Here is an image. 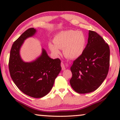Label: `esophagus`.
Listing matches in <instances>:
<instances>
[{"instance_id": "1", "label": "esophagus", "mask_w": 120, "mask_h": 120, "mask_svg": "<svg viewBox=\"0 0 120 120\" xmlns=\"http://www.w3.org/2000/svg\"><path fill=\"white\" fill-rule=\"evenodd\" d=\"M60 65H61V67H62V69L64 70L65 69V67H66L67 66H68V64H65L63 63V62H62L61 64H60Z\"/></svg>"}]
</instances>
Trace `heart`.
Segmentation results:
<instances>
[{
    "instance_id": "obj_1",
    "label": "heart",
    "mask_w": 120,
    "mask_h": 120,
    "mask_svg": "<svg viewBox=\"0 0 120 120\" xmlns=\"http://www.w3.org/2000/svg\"><path fill=\"white\" fill-rule=\"evenodd\" d=\"M54 44L50 42L49 48L55 54L60 53V49H63L64 55L70 59L80 57L84 51L86 45L85 34L78 30L62 31L54 38Z\"/></svg>"
}]
</instances>
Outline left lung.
<instances>
[{
	"label": "left lung",
	"mask_w": 120,
	"mask_h": 120,
	"mask_svg": "<svg viewBox=\"0 0 120 120\" xmlns=\"http://www.w3.org/2000/svg\"><path fill=\"white\" fill-rule=\"evenodd\" d=\"M109 64V45L98 33L89 30L88 43L84 51L73 62L70 68L71 87L81 94L96 90L106 78Z\"/></svg>",
	"instance_id": "1"
}]
</instances>
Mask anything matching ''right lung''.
Listing matches in <instances>:
<instances>
[{
	"label": "right lung",
	"instance_id": "obj_1",
	"mask_svg": "<svg viewBox=\"0 0 120 120\" xmlns=\"http://www.w3.org/2000/svg\"><path fill=\"white\" fill-rule=\"evenodd\" d=\"M36 32L34 28L28 29L14 42L10 54L9 68L11 79L19 89L26 95L39 98L51 91L62 68L60 59L51 58L44 49L37 60L31 62L23 61L19 55L21 46Z\"/></svg>",
	"mask_w": 120,
	"mask_h": 120
}]
</instances>
